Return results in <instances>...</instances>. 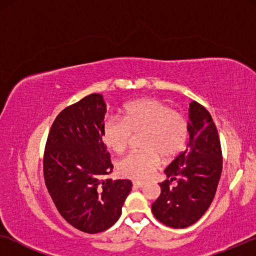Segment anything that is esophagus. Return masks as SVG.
<instances>
[{
  "label": "esophagus",
  "instance_id": "esophagus-1",
  "mask_svg": "<svg viewBox=\"0 0 256 256\" xmlns=\"http://www.w3.org/2000/svg\"><path fill=\"white\" fill-rule=\"evenodd\" d=\"M132 185H134L135 188H142L143 185H144V182H141V180H134V182H132Z\"/></svg>",
  "mask_w": 256,
  "mask_h": 256
}]
</instances>
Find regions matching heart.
Masks as SVG:
<instances>
[{
	"label": "heart",
	"instance_id": "obj_1",
	"mask_svg": "<svg viewBox=\"0 0 256 256\" xmlns=\"http://www.w3.org/2000/svg\"><path fill=\"white\" fill-rule=\"evenodd\" d=\"M141 134L143 152L129 154L118 163V172L132 180H146L160 166V156L172 160L184 149L188 121L162 101L148 98L127 104L122 118H107L102 124L104 141L116 154L128 148L132 135Z\"/></svg>",
	"mask_w": 256,
	"mask_h": 256
}]
</instances>
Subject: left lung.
<instances>
[{
	"label": "left lung",
	"mask_w": 256,
	"mask_h": 256,
	"mask_svg": "<svg viewBox=\"0 0 256 256\" xmlns=\"http://www.w3.org/2000/svg\"><path fill=\"white\" fill-rule=\"evenodd\" d=\"M188 118L186 149L164 170L168 180L160 183V194L152 206L155 218L172 228L194 225L204 216L222 170V146L211 114L192 101ZM171 181L176 184L171 186Z\"/></svg>",
	"instance_id": "1"
}]
</instances>
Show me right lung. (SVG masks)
<instances>
[{"mask_svg": "<svg viewBox=\"0 0 256 256\" xmlns=\"http://www.w3.org/2000/svg\"><path fill=\"white\" fill-rule=\"evenodd\" d=\"M106 104L90 94L62 110L44 152V180L60 216L85 233L104 232L120 218L129 180H104L113 170L102 141Z\"/></svg>", "mask_w": 256, "mask_h": 256, "instance_id": "right-lung-1", "label": "right lung"}]
</instances>
